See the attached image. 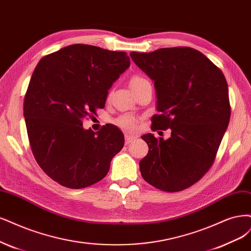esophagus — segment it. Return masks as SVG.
I'll return each mask as SVG.
<instances>
[{"label": "esophagus", "instance_id": "1", "mask_svg": "<svg viewBox=\"0 0 251 251\" xmlns=\"http://www.w3.org/2000/svg\"><path fill=\"white\" fill-rule=\"evenodd\" d=\"M136 138L134 136H131V135H126V144H129L132 143L133 141H135Z\"/></svg>", "mask_w": 251, "mask_h": 251}]
</instances>
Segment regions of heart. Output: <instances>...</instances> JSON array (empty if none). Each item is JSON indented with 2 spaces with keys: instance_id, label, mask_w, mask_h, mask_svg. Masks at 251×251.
Masks as SVG:
<instances>
[{
  "instance_id": "b5f03b06",
  "label": "heart",
  "mask_w": 251,
  "mask_h": 251,
  "mask_svg": "<svg viewBox=\"0 0 251 251\" xmlns=\"http://www.w3.org/2000/svg\"><path fill=\"white\" fill-rule=\"evenodd\" d=\"M146 82H149L146 79H144L143 76L140 75H134L132 76L131 81H129V85H131V88L134 89L138 86H140ZM117 125L123 127L125 129H128V131H132L136 127L137 125V120L135 119V117H133L132 115H124L122 117H119L117 120Z\"/></svg>"
}]
</instances>
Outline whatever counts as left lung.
<instances>
[{"instance_id": "1", "label": "left lung", "mask_w": 251, "mask_h": 251, "mask_svg": "<svg viewBox=\"0 0 251 251\" xmlns=\"http://www.w3.org/2000/svg\"><path fill=\"white\" fill-rule=\"evenodd\" d=\"M129 56L154 82L160 114L151 118V128L171 131L166 140L152 134L141 137L149 145L139 163L141 176L162 191H181L211 168L226 131L230 105L226 76L192 48Z\"/></svg>"}]
</instances>
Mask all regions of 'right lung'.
Listing matches in <instances>:
<instances>
[{"label": "right lung", "instance_id": "add662e5", "mask_svg": "<svg viewBox=\"0 0 251 251\" xmlns=\"http://www.w3.org/2000/svg\"><path fill=\"white\" fill-rule=\"evenodd\" d=\"M125 51L72 45L43 57L24 100L31 150L38 165L58 184L81 189L98 183L122 151L125 136L113 125L99 132L83 118L105 107L108 90L129 66Z\"/></svg>", "mask_w": 251, "mask_h": 251}]
</instances>
